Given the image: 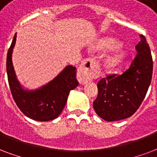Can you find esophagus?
<instances>
[{"instance_id": "34e87169", "label": "esophagus", "mask_w": 157, "mask_h": 157, "mask_svg": "<svg viewBox=\"0 0 157 157\" xmlns=\"http://www.w3.org/2000/svg\"><path fill=\"white\" fill-rule=\"evenodd\" d=\"M95 62L92 59L87 58L82 61L78 72V80L81 84H86L91 81V77L94 74Z\"/></svg>"}]
</instances>
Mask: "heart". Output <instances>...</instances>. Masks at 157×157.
<instances>
[{
	"instance_id": "obj_1",
	"label": "heart",
	"mask_w": 157,
	"mask_h": 157,
	"mask_svg": "<svg viewBox=\"0 0 157 157\" xmlns=\"http://www.w3.org/2000/svg\"><path fill=\"white\" fill-rule=\"evenodd\" d=\"M118 46H119V42L117 40L114 38H107L99 42L98 47L102 51H110V50L116 48ZM125 56H126V54L122 50L115 51V52H113L112 54H110L105 58V66L109 69L116 68L118 65H120L122 63Z\"/></svg>"
}]
</instances>
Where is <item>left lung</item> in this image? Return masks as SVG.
Returning a JSON list of instances; mask_svg holds the SVG:
<instances>
[{
  "label": "left lung",
  "mask_w": 157,
  "mask_h": 157,
  "mask_svg": "<svg viewBox=\"0 0 157 157\" xmlns=\"http://www.w3.org/2000/svg\"><path fill=\"white\" fill-rule=\"evenodd\" d=\"M135 47L137 55L128 70L110 75L98 82L93 108L101 119L117 121L130 117L145 98L152 77L153 61L145 37Z\"/></svg>",
  "instance_id": "1"
}]
</instances>
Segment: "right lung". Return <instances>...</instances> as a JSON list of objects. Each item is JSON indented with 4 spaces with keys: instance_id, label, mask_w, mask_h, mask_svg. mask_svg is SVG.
<instances>
[{
    "instance_id": "obj_1",
    "label": "right lung",
    "mask_w": 157,
    "mask_h": 157,
    "mask_svg": "<svg viewBox=\"0 0 157 157\" xmlns=\"http://www.w3.org/2000/svg\"><path fill=\"white\" fill-rule=\"evenodd\" d=\"M16 42V33L8 50L6 71L12 97L24 115L37 121L55 120L61 113L71 90L78 85L76 68L66 67L51 82L36 90L23 88L18 81L12 64V52Z\"/></svg>"
}]
</instances>
